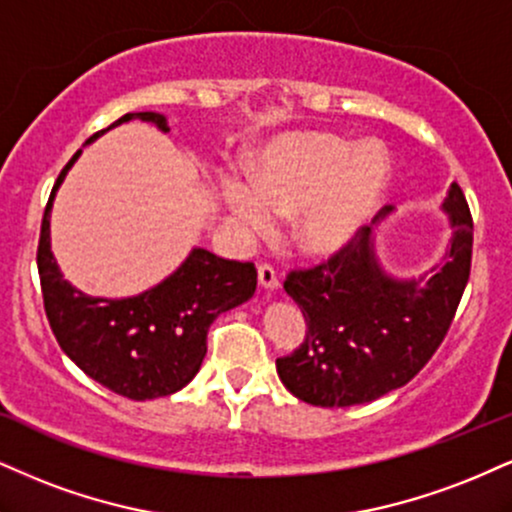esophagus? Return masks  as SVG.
Masks as SVG:
<instances>
[{
  "instance_id": "obj_1",
  "label": "esophagus",
  "mask_w": 512,
  "mask_h": 512,
  "mask_svg": "<svg viewBox=\"0 0 512 512\" xmlns=\"http://www.w3.org/2000/svg\"><path fill=\"white\" fill-rule=\"evenodd\" d=\"M257 281H260L264 291H276V288H279V279H276V272L269 264H260V267H257Z\"/></svg>"
}]
</instances>
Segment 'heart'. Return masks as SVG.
<instances>
[{"label": "heart", "instance_id": "1", "mask_svg": "<svg viewBox=\"0 0 512 512\" xmlns=\"http://www.w3.org/2000/svg\"><path fill=\"white\" fill-rule=\"evenodd\" d=\"M391 166L374 140L300 131L269 140L250 164V183L226 178L224 202L248 233L269 231L293 217L291 238L307 260H331L348 248L374 217Z\"/></svg>", "mask_w": 512, "mask_h": 512}]
</instances>
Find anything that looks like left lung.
<instances>
[{"instance_id": "8db88e82", "label": "left lung", "mask_w": 512, "mask_h": 512, "mask_svg": "<svg viewBox=\"0 0 512 512\" xmlns=\"http://www.w3.org/2000/svg\"><path fill=\"white\" fill-rule=\"evenodd\" d=\"M441 212L451 243L420 276L391 274L369 229L334 260L291 272L283 288L303 310L307 331L300 348L276 360V372L295 398L319 408L372 403L427 365L453 322L472 262V217L458 183L448 186Z\"/></svg>"}]
</instances>
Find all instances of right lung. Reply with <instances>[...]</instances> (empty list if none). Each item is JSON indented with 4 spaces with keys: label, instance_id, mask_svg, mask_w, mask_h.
<instances>
[{
    "label": "right lung",
    "instance_id": "obj_1",
    "mask_svg": "<svg viewBox=\"0 0 512 512\" xmlns=\"http://www.w3.org/2000/svg\"><path fill=\"white\" fill-rule=\"evenodd\" d=\"M135 119L169 133L164 114L133 112L90 135L85 145ZM80 152L59 174L42 217L38 272L49 326L61 350L109 391L131 400L171 396L200 372L209 324L252 298L257 288L255 264L224 260L195 245L174 272L143 293L102 298L80 291L61 274L49 229L54 197Z\"/></svg>",
    "mask_w": 512,
    "mask_h": 512
}]
</instances>
